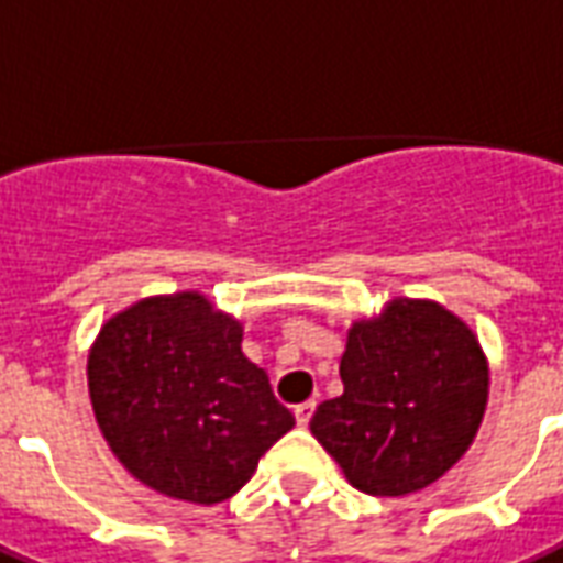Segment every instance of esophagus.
<instances>
[{"label":"esophagus","mask_w":563,"mask_h":563,"mask_svg":"<svg viewBox=\"0 0 563 563\" xmlns=\"http://www.w3.org/2000/svg\"><path fill=\"white\" fill-rule=\"evenodd\" d=\"M313 408H317V402H302V405H296L294 408V413H296V422H299V426H308V422H311V417H313Z\"/></svg>","instance_id":"34e87169"}]
</instances>
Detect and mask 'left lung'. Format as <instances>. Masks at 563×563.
<instances>
[{
    "label": "left lung",
    "mask_w": 563,
    "mask_h": 563,
    "mask_svg": "<svg viewBox=\"0 0 563 563\" xmlns=\"http://www.w3.org/2000/svg\"><path fill=\"white\" fill-rule=\"evenodd\" d=\"M343 394L313 411L311 431L352 485L405 496L438 482L485 417L487 364L446 308L396 299L355 322L341 358Z\"/></svg>",
    "instance_id": "8db88e82"
}]
</instances>
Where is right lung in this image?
<instances>
[{
    "label": "right lung",
    "instance_id": "obj_1",
    "mask_svg": "<svg viewBox=\"0 0 563 563\" xmlns=\"http://www.w3.org/2000/svg\"><path fill=\"white\" fill-rule=\"evenodd\" d=\"M241 341V322L199 294L143 299L104 322L87 361L90 402L108 446L143 485L222 503L294 429Z\"/></svg>",
    "mask_w": 563,
    "mask_h": 563
}]
</instances>
